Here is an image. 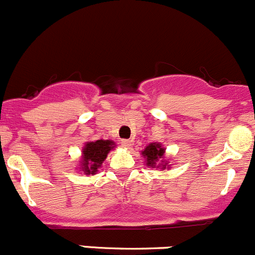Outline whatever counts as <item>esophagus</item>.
Instances as JSON below:
<instances>
[{"mask_svg":"<svg viewBox=\"0 0 255 255\" xmlns=\"http://www.w3.org/2000/svg\"><path fill=\"white\" fill-rule=\"evenodd\" d=\"M122 145L125 148H130L131 147V141L130 139H122Z\"/></svg>","mask_w":255,"mask_h":255,"instance_id":"34e87169","label":"esophagus"}]
</instances>
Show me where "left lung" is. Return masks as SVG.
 Segmentation results:
<instances>
[{
    "label": "left lung",
    "mask_w": 255,
    "mask_h": 255,
    "mask_svg": "<svg viewBox=\"0 0 255 255\" xmlns=\"http://www.w3.org/2000/svg\"><path fill=\"white\" fill-rule=\"evenodd\" d=\"M142 155L144 156L147 166L149 167H162L168 168V164L164 160L165 148L160 143H149L144 150H142Z\"/></svg>",
    "instance_id": "left-lung-1"
}]
</instances>
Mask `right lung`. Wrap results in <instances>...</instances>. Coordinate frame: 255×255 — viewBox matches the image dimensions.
Returning <instances> with one entry per match:
<instances>
[{
  "instance_id": "obj_1",
  "label": "right lung",
  "mask_w": 255,
  "mask_h": 255,
  "mask_svg": "<svg viewBox=\"0 0 255 255\" xmlns=\"http://www.w3.org/2000/svg\"><path fill=\"white\" fill-rule=\"evenodd\" d=\"M114 148V142L110 139H97L95 142H87L83 148L81 168L84 174H95L97 168L107 158L108 153Z\"/></svg>"
}]
</instances>
